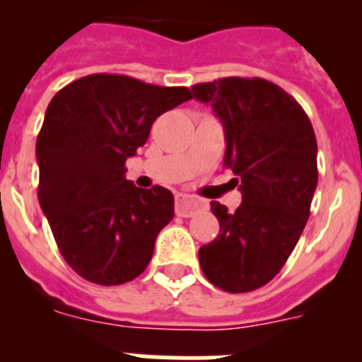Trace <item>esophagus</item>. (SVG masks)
<instances>
[{
    "label": "esophagus",
    "mask_w": 362,
    "mask_h": 362,
    "mask_svg": "<svg viewBox=\"0 0 362 362\" xmlns=\"http://www.w3.org/2000/svg\"><path fill=\"white\" fill-rule=\"evenodd\" d=\"M204 204L197 199H192L187 196L175 197V214L179 217H192L199 209H203Z\"/></svg>",
    "instance_id": "1"
}]
</instances>
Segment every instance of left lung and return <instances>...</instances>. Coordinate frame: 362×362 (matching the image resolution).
<instances>
[{
    "mask_svg": "<svg viewBox=\"0 0 362 362\" xmlns=\"http://www.w3.org/2000/svg\"><path fill=\"white\" fill-rule=\"evenodd\" d=\"M225 129V166L243 203L212 201L219 235L199 248L203 274L230 293L272 281L296 248L317 187V141L306 112L276 83L223 78L192 86Z\"/></svg>",
    "mask_w": 362,
    "mask_h": 362,
    "instance_id": "obj_1",
    "label": "left lung"
}]
</instances>
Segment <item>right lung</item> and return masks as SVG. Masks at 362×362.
<instances>
[{
    "mask_svg": "<svg viewBox=\"0 0 362 362\" xmlns=\"http://www.w3.org/2000/svg\"><path fill=\"white\" fill-rule=\"evenodd\" d=\"M188 99L185 86L92 74L47 107L36 141L37 197L57 248L83 279L116 286L148 267L158 233L174 217V196L159 185L137 188L124 161L145 145L153 121Z\"/></svg>",
    "mask_w": 362,
    "mask_h": 362,
    "instance_id": "right-lung-1",
    "label": "right lung"
}]
</instances>
